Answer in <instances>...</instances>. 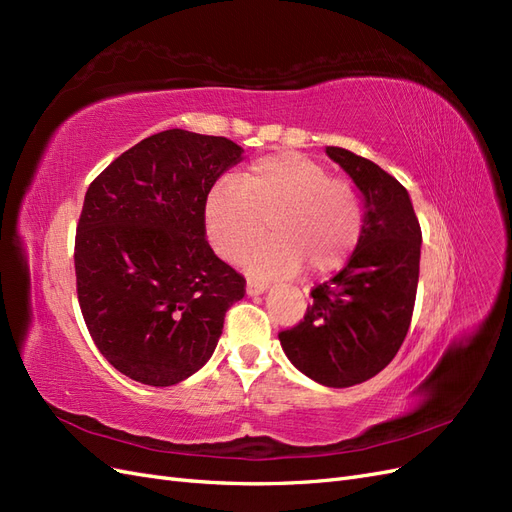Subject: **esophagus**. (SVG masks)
I'll list each match as a JSON object with an SVG mask.
<instances>
[{
	"label": "esophagus",
	"instance_id": "34e87169",
	"mask_svg": "<svg viewBox=\"0 0 512 512\" xmlns=\"http://www.w3.org/2000/svg\"><path fill=\"white\" fill-rule=\"evenodd\" d=\"M267 288H269V284H267V282L254 280V277H250V280H247V286H245L247 294H260V292H265Z\"/></svg>",
	"mask_w": 512,
	"mask_h": 512
}]
</instances>
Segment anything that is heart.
Returning <instances> with one entry per match:
<instances>
[{
    "mask_svg": "<svg viewBox=\"0 0 512 512\" xmlns=\"http://www.w3.org/2000/svg\"><path fill=\"white\" fill-rule=\"evenodd\" d=\"M267 230L271 237L250 258L262 275L331 273L348 260L365 224L354 181L331 177L297 151H275L250 162L239 183L222 179L205 200L207 235L224 260L237 262Z\"/></svg>",
    "mask_w": 512,
    "mask_h": 512,
    "instance_id": "1",
    "label": "heart"
}]
</instances>
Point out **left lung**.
I'll list each match as a JSON object with an SVG mask.
<instances>
[{
  "label": "left lung",
  "mask_w": 512,
  "mask_h": 512,
  "mask_svg": "<svg viewBox=\"0 0 512 512\" xmlns=\"http://www.w3.org/2000/svg\"><path fill=\"white\" fill-rule=\"evenodd\" d=\"M365 196V224L346 267L312 288L314 303L280 344L307 378L333 389L361 384L404 344L416 301L421 224L404 185L378 164L327 147Z\"/></svg>",
  "instance_id": "1"
}]
</instances>
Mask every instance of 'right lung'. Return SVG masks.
<instances>
[{
	"label": "right lung",
	"mask_w": 512,
	"mask_h": 512,
	"mask_svg": "<svg viewBox=\"0 0 512 512\" xmlns=\"http://www.w3.org/2000/svg\"><path fill=\"white\" fill-rule=\"evenodd\" d=\"M241 147L164 130L89 183L74 239L76 294L91 339L123 376L170 386L213 354L245 277L205 239V200Z\"/></svg>",
	"instance_id": "1"
}]
</instances>
